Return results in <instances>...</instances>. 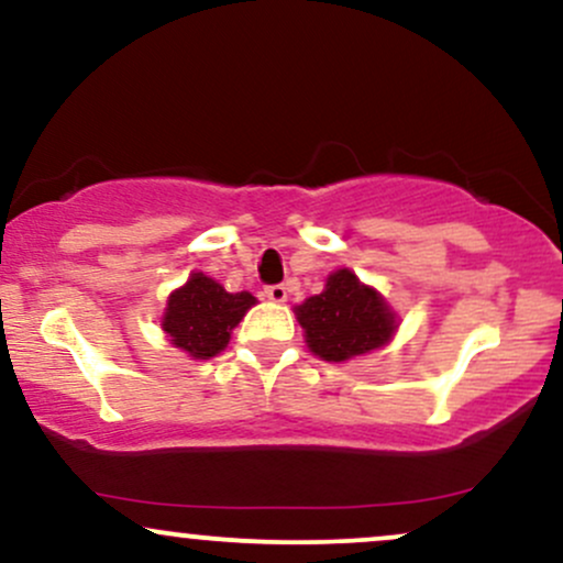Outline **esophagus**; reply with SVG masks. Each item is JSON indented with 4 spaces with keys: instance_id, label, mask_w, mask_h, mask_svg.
<instances>
[{
    "instance_id": "1",
    "label": "esophagus",
    "mask_w": 563,
    "mask_h": 563,
    "mask_svg": "<svg viewBox=\"0 0 563 563\" xmlns=\"http://www.w3.org/2000/svg\"><path fill=\"white\" fill-rule=\"evenodd\" d=\"M264 296H267L269 301L283 303L288 299V288L286 286H267V288H264Z\"/></svg>"
}]
</instances>
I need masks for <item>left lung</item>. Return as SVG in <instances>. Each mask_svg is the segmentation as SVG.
<instances>
[{"label": "left lung", "instance_id": "8db88e82", "mask_svg": "<svg viewBox=\"0 0 563 563\" xmlns=\"http://www.w3.org/2000/svg\"><path fill=\"white\" fill-rule=\"evenodd\" d=\"M294 312L309 352L325 363H346L376 352L399 328L391 303L346 267L328 275L325 288L294 307Z\"/></svg>", "mask_w": 563, "mask_h": 563}]
</instances>
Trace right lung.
I'll use <instances>...</instances> for the list:
<instances>
[{"label":"right lung","instance_id":"right-lung-1","mask_svg":"<svg viewBox=\"0 0 563 563\" xmlns=\"http://www.w3.org/2000/svg\"><path fill=\"white\" fill-rule=\"evenodd\" d=\"M256 296L249 290L230 294L222 283L203 273H192L185 286L174 288L161 314V331L169 344L192 360H211L230 344L232 328L245 318Z\"/></svg>","mask_w":563,"mask_h":563}]
</instances>
